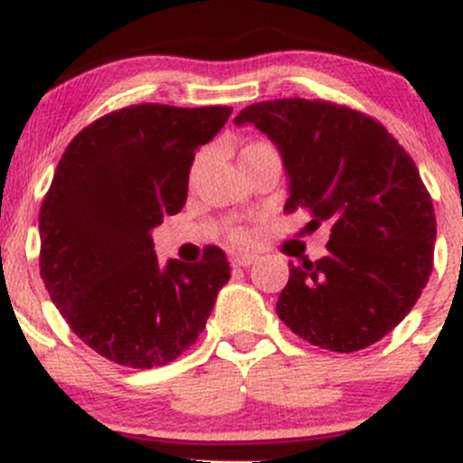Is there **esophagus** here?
<instances>
[{"label": "esophagus", "instance_id": "1", "mask_svg": "<svg viewBox=\"0 0 463 463\" xmlns=\"http://www.w3.org/2000/svg\"><path fill=\"white\" fill-rule=\"evenodd\" d=\"M252 263H254V254L250 252H239L232 257V265H235V268H248V265Z\"/></svg>", "mask_w": 463, "mask_h": 463}]
</instances>
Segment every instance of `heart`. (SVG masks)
Instances as JSON below:
<instances>
[{"label": "heart", "instance_id": "1", "mask_svg": "<svg viewBox=\"0 0 463 463\" xmlns=\"http://www.w3.org/2000/svg\"><path fill=\"white\" fill-rule=\"evenodd\" d=\"M232 237H235L237 241H243V239H246V232H243V231H237L235 235H232Z\"/></svg>", "mask_w": 463, "mask_h": 463}]
</instances>
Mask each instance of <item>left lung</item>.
<instances>
[{
	"label": "left lung",
	"mask_w": 463,
	"mask_h": 463,
	"mask_svg": "<svg viewBox=\"0 0 463 463\" xmlns=\"http://www.w3.org/2000/svg\"><path fill=\"white\" fill-rule=\"evenodd\" d=\"M235 124L265 132L289 176L287 213L331 226L326 257L291 265L276 313L298 337L354 353L385 337L433 269L435 213L416 163L383 124L324 99L246 106Z\"/></svg>",
	"instance_id": "1"
}]
</instances>
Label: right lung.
Wrapping results in <instances>:
<instances>
[{"instance_id": "right-lung-1", "label": "right lung", "mask_w": 463, "mask_h": 463, "mask_svg": "<svg viewBox=\"0 0 463 463\" xmlns=\"http://www.w3.org/2000/svg\"><path fill=\"white\" fill-rule=\"evenodd\" d=\"M231 106L137 104L69 143L39 215L41 279L71 331L128 368L172 364L194 346L231 279L220 248L200 263H158L152 228L187 202L195 150Z\"/></svg>"}]
</instances>
